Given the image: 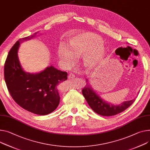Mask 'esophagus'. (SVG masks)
Masks as SVG:
<instances>
[{
    "mask_svg": "<svg viewBox=\"0 0 150 150\" xmlns=\"http://www.w3.org/2000/svg\"><path fill=\"white\" fill-rule=\"evenodd\" d=\"M75 77V76L72 74V73H70V74L68 75V79H70V80H71V79H73Z\"/></svg>",
    "mask_w": 150,
    "mask_h": 150,
    "instance_id": "obj_1",
    "label": "esophagus"
}]
</instances>
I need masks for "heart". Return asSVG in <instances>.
<instances>
[{"mask_svg":"<svg viewBox=\"0 0 150 150\" xmlns=\"http://www.w3.org/2000/svg\"><path fill=\"white\" fill-rule=\"evenodd\" d=\"M57 54L67 65L73 63V56H82L84 67L91 70L101 61L105 54V48L98 35L93 32H85L69 40L68 49L64 44L60 45Z\"/></svg>","mask_w":150,"mask_h":150,"instance_id":"b5f03b06","label":"heart"}]
</instances>
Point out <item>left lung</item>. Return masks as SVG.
Here are the masks:
<instances>
[{"mask_svg": "<svg viewBox=\"0 0 150 150\" xmlns=\"http://www.w3.org/2000/svg\"><path fill=\"white\" fill-rule=\"evenodd\" d=\"M82 92L90 108L96 113L101 116L109 117L120 113L129 108L135 100V99H133L132 100L126 101L117 106L111 105L110 103H108L103 100L92 89L91 86L88 83L83 88Z\"/></svg>", "mask_w": 150, "mask_h": 150, "instance_id": "left-lung-1", "label": "left lung"}]
</instances>
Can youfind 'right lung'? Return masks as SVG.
<instances>
[{"label":"right lung","instance_id":"add662e5","mask_svg":"<svg viewBox=\"0 0 150 150\" xmlns=\"http://www.w3.org/2000/svg\"><path fill=\"white\" fill-rule=\"evenodd\" d=\"M38 33L20 38L11 49L4 65V77L11 96L18 106L35 114L45 115L58 106L57 86L67 79L68 74L53 66L35 74L23 70L17 55L20 43L35 37Z\"/></svg>","mask_w":150,"mask_h":150}]
</instances>
